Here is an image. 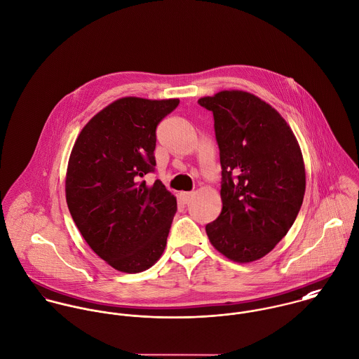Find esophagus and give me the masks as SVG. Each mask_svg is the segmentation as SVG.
Returning a JSON list of instances; mask_svg holds the SVG:
<instances>
[{"label":"esophagus","mask_w":359,"mask_h":359,"mask_svg":"<svg viewBox=\"0 0 359 359\" xmlns=\"http://www.w3.org/2000/svg\"><path fill=\"white\" fill-rule=\"evenodd\" d=\"M191 197H193V193H191V191L180 193V200H182L184 204H187V203L191 200Z\"/></svg>","instance_id":"obj_1"}]
</instances>
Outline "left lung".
<instances>
[{"label": "left lung", "mask_w": 359, "mask_h": 359, "mask_svg": "<svg viewBox=\"0 0 359 359\" xmlns=\"http://www.w3.org/2000/svg\"><path fill=\"white\" fill-rule=\"evenodd\" d=\"M198 104L214 115L222 166V212L205 226L211 244L234 262L265 257L302 205L305 168L280 114L245 91H220Z\"/></svg>", "instance_id": "1"}]
</instances>
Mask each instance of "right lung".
<instances>
[{
    "mask_svg": "<svg viewBox=\"0 0 359 359\" xmlns=\"http://www.w3.org/2000/svg\"><path fill=\"white\" fill-rule=\"evenodd\" d=\"M179 100L125 97L98 112L73 145L67 173L69 212L91 250L112 268L139 273L162 255L177 211L155 172L156 126Z\"/></svg>",
    "mask_w": 359,
    "mask_h": 359,
    "instance_id": "1",
    "label": "right lung"
}]
</instances>
